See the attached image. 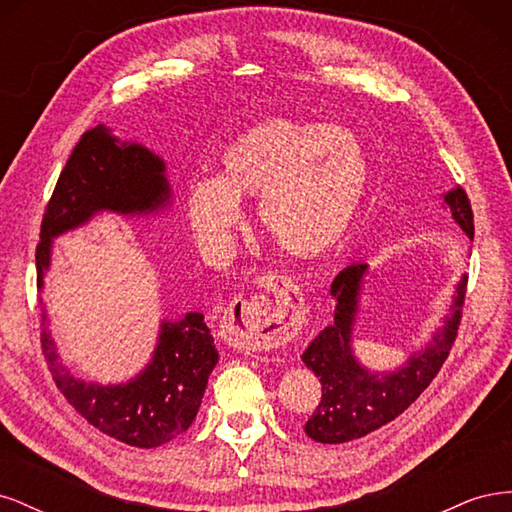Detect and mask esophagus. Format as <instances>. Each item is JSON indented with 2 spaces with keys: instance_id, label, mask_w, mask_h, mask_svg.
I'll return each instance as SVG.
<instances>
[{
  "instance_id": "1",
  "label": "esophagus",
  "mask_w": 512,
  "mask_h": 512,
  "mask_svg": "<svg viewBox=\"0 0 512 512\" xmlns=\"http://www.w3.org/2000/svg\"><path fill=\"white\" fill-rule=\"evenodd\" d=\"M260 286L275 294L271 301L265 294L235 299L226 307V329L232 342L241 350H273L286 346L299 333L305 303L292 277L269 273L260 277Z\"/></svg>"
}]
</instances>
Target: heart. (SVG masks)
Returning <instances> with one entry per match:
<instances>
[{"mask_svg":"<svg viewBox=\"0 0 512 512\" xmlns=\"http://www.w3.org/2000/svg\"><path fill=\"white\" fill-rule=\"evenodd\" d=\"M369 162L350 130L271 117L220 153V177L192 179L185 209L198 241L224 254L243 226L241 200L258 198L267 237L292 258L312 260L346 239L361 211Z\"/></svg>","mask_w":512,"mask_h":512,"instance_id":"1","label":"heart"}]
</instances>
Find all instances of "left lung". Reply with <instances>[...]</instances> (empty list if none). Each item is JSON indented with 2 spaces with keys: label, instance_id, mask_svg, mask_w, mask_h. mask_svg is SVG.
<instances>
[{
  "label": "left lung",
  "instance_id": "left-lung-1",
  "mask_svg": "<svg viewBox=\"0 0 512 512\" xmlns=\"http://www.w3.org/2000/svg\"><path fill=\"white\" fill-rule=\"evenodd\" d=\"M444 203L459 228L472 239L474 215L468 194L457 185L444 194ZM367 271L365 262H354L339 271L331 284L335 320L316 335L301 356L322 384V399L305 423V433L322 444L350 442L391 423L438 376L457 337L468 275L461 277L444 324L425 348L412 352L408 361L393 371H371L361 365L352 350V331Z\"/></svg>",
  "mask_w": 512,
  "mask_h": 512
}]
</instances>
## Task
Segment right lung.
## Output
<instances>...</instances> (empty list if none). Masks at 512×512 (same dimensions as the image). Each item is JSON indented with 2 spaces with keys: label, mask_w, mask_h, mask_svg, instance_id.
Here are the masks:
<instances>
[{
  "label": "right lung",
  "mask_w": 512,
  "mask_h": 512,
  "mask_svg": "<svg viewBox=\"0 0 512 512\" xmlns=\"http://www.w3.org/2000/svg\"><path fill=\"white\" fill-rule=\"evenodd\" d=\"M166 164L141 143L119 141L106 126L87 130L61 170L46 205L36 247L38 288L51 269L53 239L94 215H149L170 205ZM42 352L57 389L87 423L123 444L156 448L192 425L218 363L213 335L200 312L160 324L158 346L141 374L119 384L76 378L59 361L42 305Z\"/></svg>",
  "instance_id": "obj_1"
}]
</instances>
